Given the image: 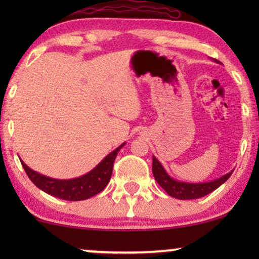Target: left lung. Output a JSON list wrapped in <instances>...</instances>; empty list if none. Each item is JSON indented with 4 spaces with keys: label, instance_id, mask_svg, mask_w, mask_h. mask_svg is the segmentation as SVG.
Returning <instances> with one entry per match:
<instances>
[{
    "label": "left lung",
    "instance_id": "1",
    "mask_svg": "<svg viewBox=\"0 0 259 259\" xmlns=\"http://www.w3.org/2000/svg\"><path fill=\"white\" fill-rule=\"evenodd\" d=\"M215 62H219L214 60ZM152 172L157 183L167 192L168 196L180 200H189V199H197V198H201L206 194L211 193L212 191L218 189L222 184H224L230 177H231L232 172L226 173V175L222 176L221 178H217L212 182L207 183H185L179 182L171 178L162 167L160 161L153 155V162H152Z\"/></svg>",
    "mask_w": 259,
    "mask_h": 259
}]
</instances>
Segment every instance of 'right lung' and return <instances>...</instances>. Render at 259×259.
Listing matches in <instances>:
<instances>
[{
	"label": "right lung",
	"instance_id": "1",
	"mask_svg": "<svg viewBox=\"0 0 259 259\" xmlns=\"http://www.w3.org/2000/svg\"><path fill=\"white\" fill-rule=\"evenodd\" d=\"M125 144L126 143L121 144L118 148L106 155L92 171L74 179L49 178V177L40 175L38 172L28 167L24 161L21 159L20 160L29 179L34 183V185H36L44 192L63 200H84L100 193L107 186L111 180L113 164H114L116 154L125 146Z\"/></svg>",
	"mask_w": 259,
	"mask_h": 259
}]
</instances>
